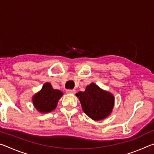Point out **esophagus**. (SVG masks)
<instances>
[{"mask_svg":"<svg viewBox=\"0 0 154 154\" xmlns=\"http://www.w3.org/2000/svg\"><path fill=\"white\" fill-rule=\"evenodd\" d=\"M76 92V91L75 90H66V93L67 94H74Z\"/></svg>","mask_w":154,"mask_h":154,"instance_id":"34e87169","label":"esophagus"}]
</instances>
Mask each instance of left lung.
<instances>
[{
	"mask_svg": "<svg viewBox=\"0 0 154 154\" xmlns=\"http://www.w3.org/2000/svg\"><path fill=\"white\" fill-rule=\"evenodd\" d=\"M79 98L84 113L94 120H100L111 113L114 105L112 94L100 89L92 83L88 85L84 92L76 94Z\"/></svg>",
	"mask_w": 154,
	"mask_h": 154,
	"instance_id": "1",
	"label": "left lung"
}]
</instances>
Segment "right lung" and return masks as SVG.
Instances as JSON below:
<instances>
[{"mask_svg": "<svg viewBox=\"0 0 154 154\" xmlns=\"http://www.w3.org/2000/svg\"><path fill=\"white\" fill-rule=\"evenodd\" d=\"M62 94L60 90L53 89L50 83H46L40 92L33 96L32 102L38 111L48 113L56 109L58 101Z\"/></svg>", "mask_w": 154, "mask_h": 154, "instance_id": "add662e5", "label": "right lung"}]
</instances>
